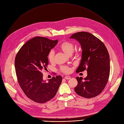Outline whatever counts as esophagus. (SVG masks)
<instances>
[{
    "mask_svg": "<svg viewBox=\"0 0 124 124\" xmlns=\"http://www.w3.org/2000/svg\"><path fill=\"white\" fill-rule=\"evenodd\" d=\"M64 79H66V80H69L70 79V77L69 76H67L66 77H64Z\"/></svg>",
    "mask_w": 124,
    "mask_h": 124,
    "instance_id": "1",
    "label": "esophagus"
}]
</instances>
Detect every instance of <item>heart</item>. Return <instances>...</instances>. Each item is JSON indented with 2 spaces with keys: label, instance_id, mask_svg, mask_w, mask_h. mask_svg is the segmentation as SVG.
I'll list each match as a JSON object with an SVG mask.
<instances>
[{
  "label": "heart",
  "instance_id": "obj_1",
  "mask_svg": "<svg viewBox=\"0 0 124 124\" xmlns=\"http://www.w3.org/2000/svg\"><path fill=\"white\" fill-rule=\"evenodd\" d=\"M60 48L64 52L65 54L68 55H70L74 52V45L73 43L68 41L64 42L62 43L60 45ZM54 52L53 50H51L48 54V59L49 62H52L54 60ZM62 71L65 73H69L70 69V68L63 66L61 68Z\"/></svg>",
  "mask_w": 124,
  "mask_h": 124
}]
</instances>
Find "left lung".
Here are the masks:
<instances>
[{
	"label": "left lung",
	"mask_w": 124,
	"mask_h": 124,
	"mask_svg": "<svg viewBox=\"0 0 124 124\" xmlns=\"http://www.w3.org/2000/svg\"><path fill=\"white\" fill-rule=\"evenodd\" d=\"M79 42L82 49V58L77 73L86 70L87 76L83 79L77 77L78 84L75 91L87 98L101 94L108 81L110 72V59L108 51L101 40L86 32L73 34L70 37Z\"/></svg>",
	"instance_id": "1"
}]
</instances>
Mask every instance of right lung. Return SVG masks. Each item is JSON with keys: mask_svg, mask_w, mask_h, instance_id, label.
<instances>
[{"mask_svg": "<svg viewBox=\"0 0 124 124\" xmlns=\"http://www.w3.org/2000/svg\"><path fill=\"white\" fill-rule=\"evenodd\" d=\"M57 43V40L34 37L23 45L16 56L15 66L19 85L25 95L36 102L45 103L54 98L62 82L61 76L44 80L41 73L48 64V53Z\"/></svg>", "mask_w": 124, "mask_h": 124, "instance_id": "add662e5", "label": "right lung"}]
</instances>
